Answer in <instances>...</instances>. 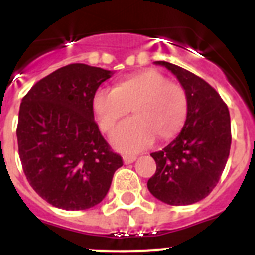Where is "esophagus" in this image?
I'll return each mask as SVG.
<instances>
[{"label": "esophagus", "instance_id": "1", "mask_svg": "<svg viewBox=\"0 0 255 255\" xmlns=\"http://www.w3.org/2000/svg\"><path fill=\"white\" fill-rule=\"evenodd\" d=\"M135 160H136L135 154H125V156H124V162H125L126 165L131 164V162H134Z\"/></svg>", "mask_w": 255, "mask_h": 255}]
</instances>
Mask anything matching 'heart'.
Masks as SVG:
<instances>
[{
	"label": "heart",
	"mask_w": 255,
	"mask_h": 255,
	"mask_svg": "<svg viewBox=\"0 0 255 255\" xmlns=\"http://www.w3.org/2000/svg\"><path fill=\"white\" fill-rule=\"evenodd\" d=\"M130 108L134 117L120 124L112 134L113 145L124 152L145 148L154 136L166 140L177 135L188 115V97L183 86L148 69L126 76L113 89L98 90L93 98V110L106 132Z\"/></svg>",
	"instance_id": "1"
}]
</instances>
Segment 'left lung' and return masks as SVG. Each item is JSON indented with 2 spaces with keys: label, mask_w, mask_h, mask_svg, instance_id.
<instances>
[{
  "label": "left lung",
  "mask_w": 255,
  "mask_h": 255,
  "mask_svg": "<svg viewBox=\"0 0 255 255\" xmlns=\"http://www.w3.org/2000/svg\"><path fill=\"white\" fill-rule=\"evenodd\" d=\"M164 65L186 90L188 115L179 135L153 152L156 173L149 192L169 205H190L205 199L219 182L231 148V119L227 104L205 80L167 62Z\"/></svg>",
  "instance_id": "obj_1"
}]
</instances>
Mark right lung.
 Wrapping results in <instances>:
<instances>
[{
  "instance_id": "obj_1",
  "label": "right lung",
  "mask_w": 255,
  "mask_h": 255,
  "mask_svg": "<svg viewBox=\"0 0 255 255\" xmlns=\"http://www.w3.org/2000/svg\"><path fill=\"white\" fill-rule=\"evenodd\" d=\"M112 72L82 63L56 69L24 95L16 128L19 157L30 187L64 210L106 197L123 157L94 121L93 98Z\"/></svg>"
}]
</instances>
